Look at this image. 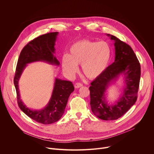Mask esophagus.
Returning <instances> with one entry per match:
<instances>
[{"instance_id":"34e87169","label":"esophagus","mask_w":154,"mask_h":154,"mask_svg":"<svg viewBox=\"0 0 154 154\" xmlns=\"http://www.w3.org/2000/svg\"><path fill=\"white\" fill-rule=\"evenodd\" d=\"M83 85L80 83H76L75 85H74V87L75 88H79L82 86Z\"/></svg>"}]
</instances>
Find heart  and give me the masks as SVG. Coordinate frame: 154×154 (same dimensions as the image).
Returning a JSON list of instances; mask_svg holds the SVG:
<instances>
[{
  "label": "heart",
  "instance_id": "b5f03b06",
  "mask_svg": "<svg viewBox=\"0 0 154 154\" xmlns=\"http://www.w3.org/2000/svg\"><path fill=\"white\" fill-rule=\"evenodd\" d=\"M112 48L107 42L82 39L75 42L69 49V54L62 57V67L69 77L74 76L81 64L83 74L95 79L106 69L112 57Z\"/></svg>",
  "mask_w": 154,
  "mask_h": 154
}]
</instances>
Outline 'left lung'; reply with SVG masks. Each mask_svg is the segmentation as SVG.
Instances as JSON below:
<instances>
[{
	"mask_svg": "<svg viewBox=\"0 0 154 154\" xmlns=\"http://www.w3.org/2000/svg\"><path fill=\"white\" fill-rule=\"evenodd\" d=\"M106 35L114 41L115 61L101 75L91 82L89 90L93 113L99 119L109 121L121 118L136 102L141 67L130 46L113 35ZM121 76L125 83L123 91L118 100L112 104L108 103L106 96L107 89Z\"/></svg>",
	"mask_w": 154,
	"mask_h": 154,
	"instance_id": "8db88e82",
	"label": "left lung"
}]
</instances>
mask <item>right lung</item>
Here are the masks:
<instances>
[{
	"label": "right lung",
	"mask_w": 154,
	"mask_h": 154,
	"mask_svg": "<svg viewBox=\"0 0 154 154\" xmlns=\"http://www.w3.org/2000/svg\"><path fill=\"white\" fill-rule=\"evenodd\" d=\"M58 32L42 35L29 42L22 50L16 69L14 84L20 109L29 117L42 124L58 121L63 116L70 94L74 91L71 82L55 78L51 97L42 109H33L27 107L20 99L19 81L28 64L43 61L58 66L60 62L55 56V42Z\"/></svg>",
	"instance_id": "1"
}]
</instances>
